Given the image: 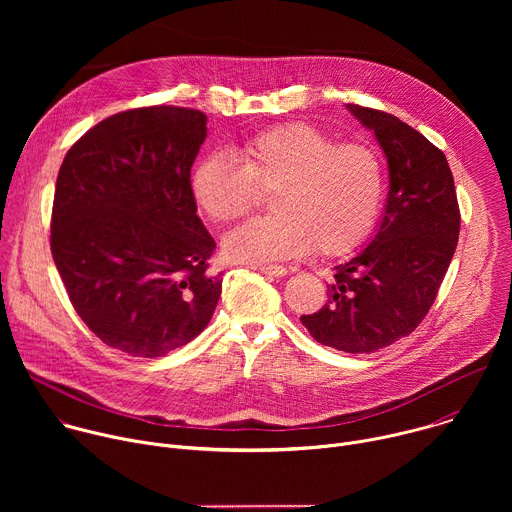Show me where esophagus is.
Wrapping results in <instances>:
<instances>
[{
    "mask_svg": "<svg viewBox=\"0 0 512 512\" xmlns=\"http://www.w3.org/2000/svg\"><path fill=\"white\" fill-rule=\"evenodd\" d=\"M251 269L261 271V273H267V275H273V277H283V275H287V269L281 267V265H251Z\"/></svg>",
    "mask_w": 512,
    "mask_h": 512,
    "instance_id": "obj_1",
    "label": "esophagus"
}]
</instances>
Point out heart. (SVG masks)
I'll list each match as a JSON object with an SVG mask.
<instances>
[{"label":"heart","mask_w":512,"mask_h":512,"mask_svg":"<svg viewBox=\"0 0 512 512\" xmlns=\"http://www.w3.org/2000/svg\"><path fill=\"white\" fill-rule=\"evenodd\" d=\"M192 198L218 225L239 221L269 192L273 214L225 239L233 261L267 265L310 253L344 255L377 223L385 172L367 143H336L308 123H285L249 137L237 158L210 152L190 176Z\"/></svg>","instance_id":"b5f03b06"}]
</instances>
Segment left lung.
I'll list each match as a JSON object with an SVG mask.
<instances>
[{"instance_id":"8db88e82","label":"left lung","mask_w":512,"mask_h":512,"mask_svg":"<svg viewBox=\"0 0 512 512\" xmlns=\"http://www.w3.org/2000/svg\"><path fill=\"white\" fill-rule=\"evenodd\" d=\"M346 109L387 158V204L375 239L334 267L328 302L302 324L324 346L371 354L411 334L429 312L458 245L460 208L442 150L395 115Z\"/></svg>"}]
</instances>
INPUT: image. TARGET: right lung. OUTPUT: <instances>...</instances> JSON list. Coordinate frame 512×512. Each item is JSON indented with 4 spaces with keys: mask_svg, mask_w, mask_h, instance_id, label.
Masks as SVG:
<instances>
[{
    "mask_svg": "<svg viewBox=\"0 0 512 512\" xmlns=\"http://www.w3.org/2000/svg\"><path fill=\"white\" fill-rule=\"evenodd\" d=\"M206 115L143 107L111 115L64 156L50 249L68 298L107 346L156 358L210 322L223 277L196 214L190 168Z\"/></svg>",
    "mask_w": 512,
    "mask_h": 512,
    "instance_id": "obj_1",
    "label": "right lung"
}]
</instances>
